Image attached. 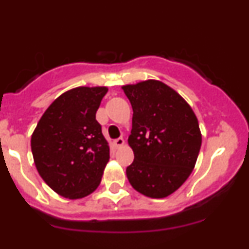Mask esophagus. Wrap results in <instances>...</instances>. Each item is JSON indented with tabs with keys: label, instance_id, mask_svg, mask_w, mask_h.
Segmentation results:
<instances>
[{
	"label": "esophagus",
	"instance_id": "1",
	"mask_svg": "<svg viewBox=\"0 0 249 249\" xmlns=\"http://www.w3.org/2000/svg\"><path fill=\"white\" fill-rule=\"evenodd\" d=\"M124 144H125V141L122 138V137H121V138H117V139H115V141H113V145H115L117 148L122 147Z\"/></svg>",
	"mask_w": 249,
	"mask_h": 249
}]
</instances>
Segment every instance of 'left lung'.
<instances>
[{"mask_svg":"<svg viewBox=\"0 0 249 249\" xmlns=\"http://www.w3.org/2000/svg\"><path fill=\"white\" fill-rule=\"evenodd\" d=\"M132 105L128 145L134 160L126 168L130 184L150 198L176 192L196 166L201 146L196 116L188 103L160 81L122 87Z\"/></svg>","mask_w":249,"mask_h":249,"instance_id":"obj_1","label":"left lung"}]
</instances>
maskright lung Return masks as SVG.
Listing matches in <instances>:
<instances>
[{"label":"right lung","instance_id":"obj_1","mask_svg":"<svg viewBox=\"0 0 249 249\" xmlns=\"http://www.w3.org/2000/svg\"><path fill=\"white\" fill-rule=\"evenodd\" d=\"M107 92V87H78L62 93L31 136L39 176L64 198H84L101 184L110 147L96 112Z\"/></svg>","mask_w":249,"mask_h":249}]
</instances>
